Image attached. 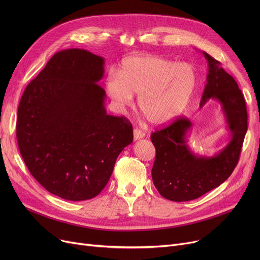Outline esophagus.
I'll list each match as a JSON object with an SVG mask.
<instances>
[{
  "label": "esophagus",
  "mask_w": 260,
  "mask_h": 260,
  "mask_svg": "<svg viewBox=\"0 0 260 260\" xmlns=\"http://www.w3.org/2000/svg\"><path fill=\"white\" fill-rule=\"evenodd\" d=\"M143 137H145V134L141 129H139V128H135L134 129V138H135V140L141 139Z\"/></svg>",
  "instance_id": "34e87169"
}]
</instances>
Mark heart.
<instances>
[{
	"mask_svg": "<svg viewBox=\"0 0 260 260\" xmlns=\"http://www.w3.org/2000/svg\"><path fill=\"white\" fill-rule=\"evenodd\" d=\"M197 84L195 68L188 63L154 56L133 57L121 64L119 74L109 73L105 88L115 105L131 106L139 94L140 112L154 125H165L187 106Z\"/></svg>",
	"mask_w": 260,
	"mask_h": 260,
	"instance_id": "b5f03b06",
	"label": "heart"
}]
</instances>
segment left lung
<instances>
[{
	"instance_id": "8db88e82",
	"label": "left lung",
	"mask_w": 260,
	"mask_h": 260,
	"mask_svg": "<svg viewBox=\"0 0 260 260\" xmlns=\"http://www.w3.org/2000/svg\"><path fill=\"white\" fill-rule=\"evenodd\" d=\"M202 53L209 74L200 107L211 98L219 102L232 138L217 155L203 157L192 153L186 143V134L192 127L186 118L176 119L151 135L156 148L153 182L162 197L176 202L197 199L223 183L237 166L248 131L247 106L235 79L223 70L219 61L206 51Z\"/></svg>"
}]
</instances>
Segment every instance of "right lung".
Listing matches in <instances>:
<instances>
[{
	"instance_id": "1",
	"label": "right lung",
	"mask_w": 260,
	"mask_h": 260,
	"mask_svg": "<svg viewBox=\"0 0 260 260\" xmlns=\"http://www.w3.org/2000/svg\"><path fill=\"white\" fill-rule=\"evenodd\" d=\"M103 65L85 49L54 53L19 104L17 140L25 165L45 189L66 200L99 195L133 142L131 122L106 114L98 84Z\"/></svg>"
}]
</instances>
